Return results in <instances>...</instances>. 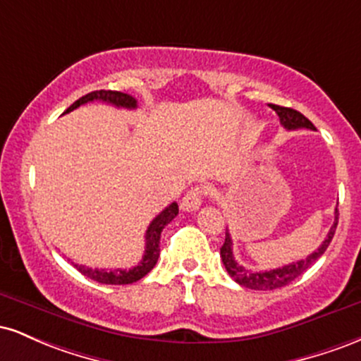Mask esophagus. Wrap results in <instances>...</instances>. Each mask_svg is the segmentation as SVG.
Listing matches in <instances>:
<instances>
[{"instance_id":"1","label":"esophagus","mask_w":361,"mask_h":361,"mask_svg":"<svg viewBox=\"0 0 361 361\" xmlns=\"http://www.w3.org/2000/svg\"><path fill=\"white\" fill-rule=\"evenodd\" d=\"M207 193V186H193L188 193L185 195L183 200H181V209L185 212H195V210L200 209L202 205V198L205 197Z\"/></svg>"}]
</instances>
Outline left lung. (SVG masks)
I'll return each instance as SVG.
<instances>
[{
  "instance_id": "1",
  "label": "left lung",
  "mask_w": 361,
  "mask_h": 361,
  "mask_svg": "<svg viewBox=\"0 0 361 361\" xmlns=\"http://www.w3.org/2000/svg\"><path fill=\"white\" fill-rule=\"evenodd\" d=\"M273 110L276 111V115L280 117V123L287 130H295V128H310L314 130L312 122L309 118H305L300 111L293 110V109H287V106H280V105H270ZM338 207L334 210V224L331 226L329 233H327V238L322 241L321 246L317 247L312 255H309L305 259L295 261V263L285 264L281 268H275V270L270 271H250L246 268L241 267L238 263L233 255V239H231L229 231L226 229V241H224L222 247H221V258L224 267H226L227 273H229L233 279L238 281L239 285L246 288H252V290H275L280 287H285L288 285L290 281H293L295 279L304 273L307 268L312 267L316 261L324 255V251L329 246V243L333 241V235L336 233V226H338Z\"/></svg>"
}]
</instances>
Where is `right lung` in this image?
I'll return each mask as SVG.
<instances>
[{
	"mask_svg": "<svg viewBox=\"0 0 361 361\" xmlns=\"http://www.w3.org/2000/svg\"><path fill=\"white\" fill-rule=\"evenodd\" d=\"M94 100L111 103V105L122 106V109H137V100L132 98L130 94L120 93V91H111V90H98V91H91V93L81 97L80 100L74 102L73 105L64 111V114H69V111L78 109V106ZM176 215H178V204L176 202H173V204L168 205L159 215H156L154 221L149 224L146 231V251H144L142 259H140L137 267L130 268V270H120L118 268V270H110V271L98 270V268L82 267V264H74V267H76L78 271L82 273V275L88 276V279L105 285H127L144 279V276L154 268V264L157 263V258H159V241H161V233H163L164 226H168Z\"/></svg>",
	"mask_w": 361,
	"mask_h": 361,
	"instance_id": "add662e5",
	"label": "right lung"
}]
</instances>
